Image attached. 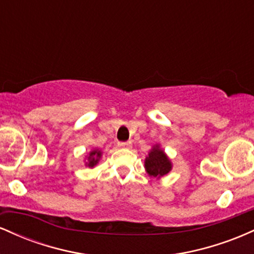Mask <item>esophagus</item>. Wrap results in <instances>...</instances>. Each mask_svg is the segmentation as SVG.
<instances>
[{
    "mask_svg": "<svg viewBox=\"0 0 254 254\" xmlns=\"http://www.w3.org/2000/svg\"><path fill=\"white\" fill-rule=\"evenodd\" d=\"M118 147L121 148H130L131 147V142L127 141V142H118Z\"/></svg>",
    "mask_w": 254,
    "mask_h": 254,
    "instance_id": "1",
    "label": "esophagus"
}]
</instances>
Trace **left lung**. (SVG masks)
I'll return each instance as SVG.
<instances>
[{
    "label": "left lung",
    "instance_id": "1",
    "mask_svg": "<svg viewBox=\"0 0 254 254\" xmlns=\"http://www.w3.org/2000/svg\"><path fill=\"white\" fill-rule=\"evenodd\" d=\"M172 165L164 150L155 147L145 159V170L150 177H162L171 171Z\"/></svg>",
    "mask_w": 254,
    "mask_h": 254
}]
</instances>
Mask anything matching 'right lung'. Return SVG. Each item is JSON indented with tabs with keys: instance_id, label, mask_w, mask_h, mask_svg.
Returning <instances> with one entry per match:
<instances>
[{
	"instance_id": "add662e5",
	"label": "right lung",
	"mask_w": 254,
	"mask_h": 254,
	"mask_svg": "<svg viewBox=\"0 0 254 254\" xmlns=\"http://www.w3.org/2000/svg\"><path fill=\"white\" fill-rule=\"evenodd\" d=\"M100 156H101L100 150L90 151V154L88 156V162H87V166H88V167H93V166L97 165L99 159H100Z\"/></svg>"
}]
</instances>
